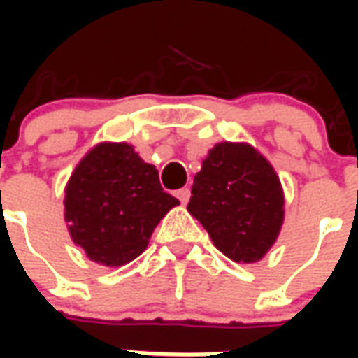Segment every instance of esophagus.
I'll use <instances>...</instances> for the list:
<instances>
[{"instance_id":"obj_1","label":"esophagus","mask_w":358,"mask_h":358,"mask_svg":"<svg viewBox=\"0 0 358 358\" xmlns=\"http://www.w3.org/2000/svg\"><path fill=\"white\" fill-rule=\"evenodd\" d=\"M176 197L180 199V203L186 205V203L189 201V187H182V189H178V192H176Z\"/></svg>"}]
</instances>
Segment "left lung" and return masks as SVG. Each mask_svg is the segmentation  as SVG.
<instances>
[{"label":"left lung","instance_id":"8db88e82","mask_svg":"<svg viewBox=\"0 0 358 358\" xmlns=\"http://www.w3.org/2000/svg\"><path fill=\"white\" fill-rule=\"evenodd\" d=\"M187 210L236 263H255L276 241L284 194L276 172L248 143H217L195 174Z\"/></svg>","mask_w":358,"mask_h":358}]
</instances>
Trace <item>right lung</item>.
<instances>
[{
  "mask_svg": "<svg viewBox=\"0 0 358 358\" xmlns=\"http://www.w3.org/2000/svg\"><path fill=\"white\" fill-rule=\"evenodd\" d=\"M178 203L132 145L99 143L66 184L65 220L92 261L122 266L143 253L159 220Z\"/></svg>",
  "mask_w": 358,
  "mask_h": 358,
  "instance_id": "add662e5",
  "label": "right lung"
}]
</instances>
